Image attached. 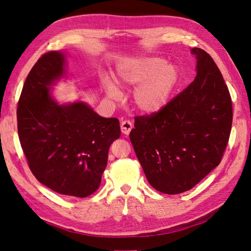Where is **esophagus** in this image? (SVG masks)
<instances>
[{
	"mask_svg": "<svg viewBox=\"0 0 251 251\" xmlns=\"http://www.w3.org/2000/svg\"><path fill=\"white\" fill-rule=\"evenodd\" d=\"M120 127H121V133L125 135H128L133 128V124L130 120H124V121H121Z\"/></svg>",
	"mask_w": 251,
	"mask_h": 251,
	"instance_id": "esophagus-1",
	"label": "esophagus"
}]
</instances>
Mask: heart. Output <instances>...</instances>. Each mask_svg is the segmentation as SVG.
Segmentation results:
<instances>
[{
    "label": "heart",
    "mask_w": 251,
    "mask_h": 251,
    "mask_svg": "<svg viewBox=\"0 0 251 251\" xmlns=\"http://www.w3.org/2000/svg\"><path fill=\"white\" fill-rule=\"evenodd\" d=\"M116 80L121 86H137L134 92V102L141 112L154 114L169 103L179 80L176 66L165 63L160 57H140L121 66ZM105 89L111 97H118V88L105 81Z\"/></svg>",
    "instance_id": "1"
}]
</instances>
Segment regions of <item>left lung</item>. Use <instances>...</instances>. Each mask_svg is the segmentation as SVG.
I'll list each match as a JSON object with an SVG mask.
<instances>
[{"instance_id":"8db88e82","label":"left lung","mask_w":251,"mask_h":251,"mask_svg":"<svg viewBox=\"0 0 251 251\" xmlns=\"http://www.w3.org/2000/svg\"><path fill=\"white\" fill-rule=\"evenodd\" d=\"M195 80L157 113L136 116L130 139L149 183L163 194L189 191L221 162L229 139L228 88L207 52L193 48Z\"/></svg>"}]
</instances>
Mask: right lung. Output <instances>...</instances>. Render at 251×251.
I'll list each match as a JSON object with an SVG mask.
<instances>
[{
    "label": "right lung",
    "instance_id": "right-lung-1",
    "mask_svg": "<svg viewBox=\"0 0 251 251\" xmlns=\"http://www.w3.org/2000/svg\"><path fill=\"white\" fill-rule=\"evenodd\" d=\"M63 52L45 53L29 72L17 110L18 133L34 177L58 194L85 198L100 187L108 153L119 138L117 118L82 101L59 104L51 86L66 75Z\"/></svg>",
    "mask_w": 251,
    "mask_h": 251
}]
</instances>
